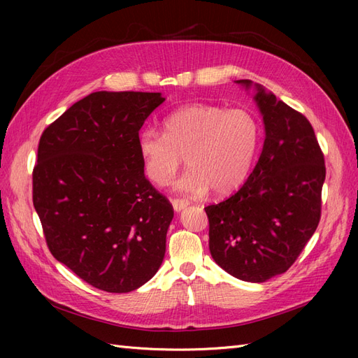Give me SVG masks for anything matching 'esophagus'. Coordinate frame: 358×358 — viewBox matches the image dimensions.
Masks as SVG:
<instances>
[{
  "label": "esophagus",
  "mask_w": 358,
  "mask_h": 358,
  "mask_svg": "<svg viewBox=\"0 0 358 358\" xmlns=\"http://www.w3.org/2000/svg\"><path fill=\"white\" fill-rule=\"evenodd\" d=\"M171 204H173V209H175L176 212H180L182 209L187 208V206L189 204V201L188 200H182V199H173Z\"/></svg>",
  "instance_id": "34e87169"
}]
</instances>
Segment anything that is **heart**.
I'll return each instance as SVG.
<instances>
[{
	"label": "heart",
	"mask_w": 358,
	"mask_h": 358,
	"mask_svg": "<svg viewBox=\"0 0 358 358\" xmlns=\"http://www.w3.org/2000/svg\"><path fill=\"white\" fill-rule=\"evenodd\" d=\"M258 138L259 125L248 110L191 104L164 119L162 134L143 129L138 152L145 175L158 187L169 185L185 157L189 169L176 182L179 191L194 197L209 189L227 196L248 178Z\"/></svg>",
	"instance_id": "1"
}]
</instances>
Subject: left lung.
Listing matches in <instances>:
<instances>
[{"label":"left lung","instance_id":"obj_1","mask_svg":"<svg viewBox=\"0 0 358 358\" xmlns=\"http://www.w3.org/2000/svg\"><path fill=\"white\" fill-rule=\"evenodd\" d=\"M254 88L266 131L262 155L239 191L204 210L215 263L246 282H266L285 273L315 233L326 166L308 119L262 85Z\"/></svg>","mask_w":358,"mask_h":358}]
</instances>
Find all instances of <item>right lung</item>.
I'll list each match as a JSON object with an SVG mask.
<instances>
[{"mask_svg":"<svg viewBox=\"0 0 358 358\" xmlns=\"http://www.w3.org/2000/svg\"><path fill=\"white\" fill-rule=\"evenodd\" d=\"M159 92L99 91L43 131L32 203L49 251L107 292L146 284L164 259L173 206L146 178L138 131Z\"/></svg>","mask_w":358,"mask_h":358,"instance_id":"obj_1","label":"right lung"}]
</instances>
